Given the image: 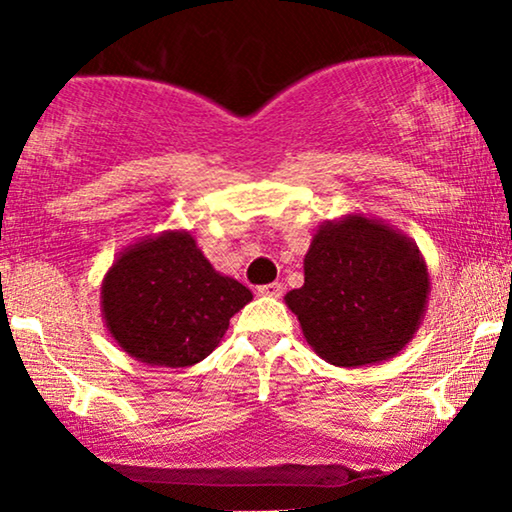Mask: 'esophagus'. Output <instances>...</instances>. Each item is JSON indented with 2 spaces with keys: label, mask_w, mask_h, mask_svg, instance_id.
<instances>
[{
  "label": "esophagus",
  "mask_w": 512,
  "mask_h": 512,
  "mask_svg": "<svg viewBox=\"0 0 512 512\" xmlns=\"http://www.w3.org/2000/svg\"><path fill=\"white\" fill-rule=\"evenodd\" d=\"M284 293V284L279 282H272V284H263L258 286V296H265V298H279Z\"/></svg>",
  "instance_id": "esophagus-1"
}]
</instances>
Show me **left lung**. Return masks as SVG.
Returning a JSON list of instances; mask_svg holds the SVG:
<instances>
[{"label": "left lung", "instance_id": "1", "mask_svg": "<svg viewBox=\"0 0 512 512\" xmlns=\"http://www.w3.org/2000/svg\"><path fill=\"white\" fill-rule=\"evenodd\" d=\"M305 284L284 296L317 356L340 368L394 359L415 338L431 279L412 237L380 219L324 221L305 261Z\"/></svg>", "mask_w": 512, "mask_h": 512}]
</instances>
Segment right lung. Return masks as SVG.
<instances>
[{
	"label": "right lung",
	"mask_w": 512,
	"mask_h": 512,
	"mask_svg": "<svg viewBox=\"0 0 512 512\" xmlns=\"http://www.w3.org/2000/svg\"><path fill=\"white\" fill-rule=\"evenodd\" d=\"M251 298L247 286L214 270L188 230H163L125 247L100 286L111 338L135 361L163 368L212 354Z\"/></svg>",
	"instance_id": "add662e5"
}]
</instances>
